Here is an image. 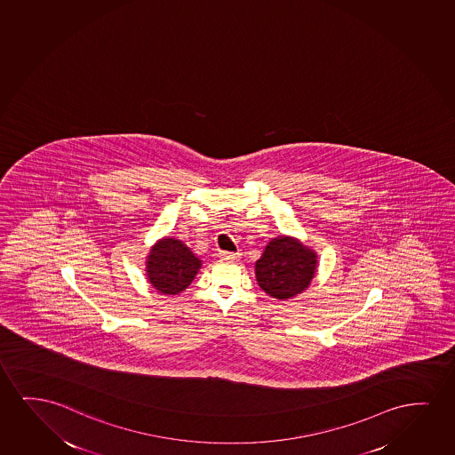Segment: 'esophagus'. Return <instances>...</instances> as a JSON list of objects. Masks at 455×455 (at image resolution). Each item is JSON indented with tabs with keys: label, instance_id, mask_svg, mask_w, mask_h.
Wrapping results in <instances>:
<instances>
[{
	"label": "esophagus",
	"instance_id": "1",
	"mask_svg": "<svg viewBox=\"0 0 455 455\" xmlns=\"http://www.w3.org/2000/svg\"><path fill=\"white\" fill-rule=\"evenodd\" d=\"M219 256H220V259H224V261H236V259L241 258V253H233V251H220Z\"/></svg>",
	"mask_w": 455,
	"mask_h": 455
}]
</instances>
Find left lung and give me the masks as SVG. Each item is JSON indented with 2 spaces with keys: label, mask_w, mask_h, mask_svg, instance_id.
<instances>
[{
  "label": "left lung",
  "mask_w": 455,
  "mask_h": 455,
  "mask_svg": "<svg viewBox=\"0 0 455 455\" xmlns=\"http://www.w3.org/2000/svg\"><path fill=\"white\" fill-rule=\"evenodd\" d=\"M318 256L292 236H276L266 245L255 262L258 284L264 292L278 299H289L305 292L315 276Z\"/></svg>",
  "instance_id": "8db88e82"
}]
</instances>
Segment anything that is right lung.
Instances as JSON below:
<instances>
[{"label": "right lung", "instance_id": "1", "mask_svg": "<svg viewBox=\"0 0 455 455\" xmlns=\"http://www.w3.org/2000/svg\"><path fill=\"white\" fill-rule=\"evenodd\" d=\"M202 261L180 239L166 236L158 239L146 258V276L150 286L163 295L183 292L196 275Z\"/></svg>", "mask_w": 455, "mask_h": 455}]
</instances>
